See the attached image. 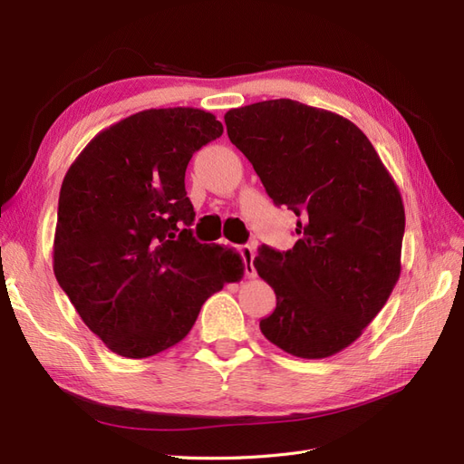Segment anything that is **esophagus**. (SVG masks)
Returning a JSON list of instances; mask_svg holds the SVG:
<instances>
[{"label":"esophagus","mask_w":464,"mask_h":464,"mask_svg":"<svg viewBox=\"0 0 464 464\" xmlns=\"http://www.w3.org/2000/svg\"><path fill=\"white\" fill-rule=\"evenodd\" d=\"M237 251H240V256L244 257L246 275L247 276H256V266H254L256 249H254V246H237Z\"/></svg>","instance_id":"1"}]
</instances>
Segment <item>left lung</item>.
<instances>
[{"mask_svg": "<svg viewBox=\"0 0 464 464\" xmlns=\"http://www.w3.org/2000/svg\"><path fill=\"white\" fill-rule=\"evenodd\" d=\"M232 145L275 205L298 217L288 251L259 247L254 266L276 294L261 333L317 360L353 344L401 275L404 207L370 139L353 121L290 98L234 108Z\"/></svg>", "mask_w": 464, "mask_h": 464, "instance_id": "1", "label": "left lung"}]
</instances>
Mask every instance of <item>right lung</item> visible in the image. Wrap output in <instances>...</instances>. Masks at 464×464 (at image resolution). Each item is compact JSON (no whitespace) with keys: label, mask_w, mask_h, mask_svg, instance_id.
<instances>
[{"label":"right lung","mask_w":464,"mask_h":464,"mask_svg":"<svg viewBox=\"0 0 464 464\" xmlns=\"http://www.w3.org/2000/svg\"><path fill=\"white\" fill-rule=\"evenodd\" d=\"M220 135L205 110H145L98 133L67 170L53 273L111 353L139 360L178 344L205 300L244 276L240 254L189 228L186 168Z\"/></svg>","instance_id":"add662e5"}]
</instances>
